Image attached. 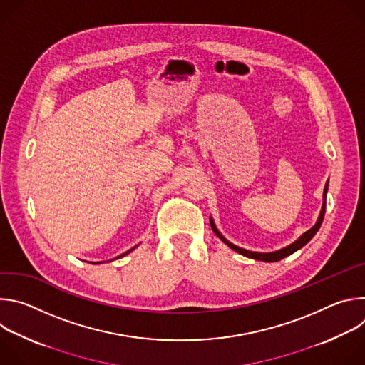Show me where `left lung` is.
<instances>
[{"label":"left lung","mask_w":365,"mask_h":365,"mask_svg":"<svg viewBox=\"0 0 365 365\" xmlns=\"http://www.w3.org/2000/svg\"><path fill=\"white\" fill-rule=\"evenodd\" d=\"M327 192H328V183L325 185V190H324V205H322V211H321V215H319V218H318V221H317V224L312 227L309 231H306L299 240H296L293 244H290V245H287V247H284V248H282V250H279V251H274V252H254V251H248V250H244V248H240V247H237V245H234V244H231L228 240H225L222 235H221V232L217 230V227H215V224H214V221L211 220V227H212V231L217 234V237L218 238H221L230 248H232L234 251H237V252H240L241 255H245V257H248V258H254V259H262V262H267V263H273V262H279V259H282V258H284V257H287V255H290V254H293L294 251H297L299 248H302L303 245H306L312 238H314V235L318 232V230L321 228V225H322V221H324V217H325V207H327Z\"/></svg>","instance_id":"1"}]
</instances>
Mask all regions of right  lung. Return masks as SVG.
Here are the masks:
<instances>
[{"label":"right lung","instance_id":"add662e5","mask_svg":"<svg viewBox=\"0 0 365 365\" xmlns=\"http://www.w3.org/2000/svg\"><path fill=\"white\" fill-rule=\"evenodd\" d=\"M130 251H133V248H131V250H130ZM130 251H127V252H124V254H121V255H120V257H124V255H125V254H128V252H130Z\"/></svg>","mask_w":365,"mask_h":365}]
</instances>
